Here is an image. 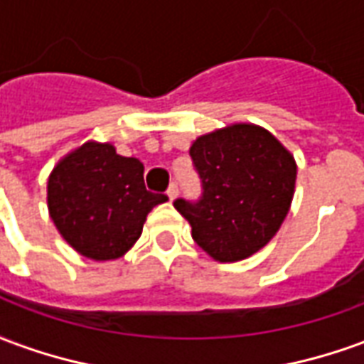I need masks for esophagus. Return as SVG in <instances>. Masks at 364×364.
<instances>
[{
    "mask_svg": "<svg viewBox=\"0 0 364 364\" xmlns=\"http://www.w3.org/2000/svg\"><path fill=\"white\" fill-rule=\"evenodd\" d=\"M177 195H179V189H177V185H175V183H171V185H169V189H167V197H169V200H175Z\"/></svg>",
    "mask_w": 364,
    "mask_h": 364,
    "instance_id": "esophagus-1",
    "label": "esophagus"
}]
</instances>
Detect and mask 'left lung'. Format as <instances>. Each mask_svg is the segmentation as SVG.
Listing matches in <instances>:
<instances>
[{"label": "left lung", "mask_w": 364, "mask_h": 364, "mask_svg": "<svg viewBox=\"0 0 364 364\" xmlns=\"http://www.w3.org/2000/svg\"><path fill=\"white\" fill-rule=\"evenodd\" d=\"M191 158L203 198H177L191 236L220 263L247 259L273 240L292 205L296 159L267 128L234 122L198 136Z\"/></svg>", "instance_id": "8db88e82"}]
</instances>
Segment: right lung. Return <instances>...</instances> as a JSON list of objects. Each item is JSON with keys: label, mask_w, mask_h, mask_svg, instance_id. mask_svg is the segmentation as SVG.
I'll return each mask as SVG.
<instances>
[{"label": "right lung", "mask_w": 364, "mask_h": 364, "mask_svg": "<svg viewBox=\"0 0 364 364\" xmlns=\"http://www.w3.org/2000/svg\"><path fill=\"white\" fill-rule=\"evenodd\" d=\"M166 200L146 191L140 159L95 140L68 151L46 183L48 214L60 236L93 261L122 257L142 234L148 213Z\"/></svg>", "instance_id": "obj_1"}]
</instances>
